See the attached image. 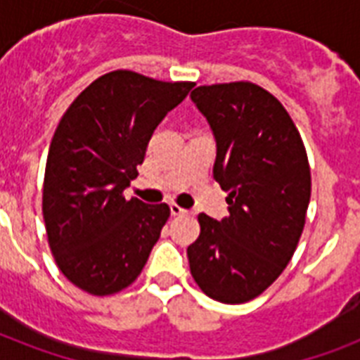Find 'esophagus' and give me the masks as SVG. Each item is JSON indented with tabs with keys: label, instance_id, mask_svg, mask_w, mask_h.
Listing matches in <instances>:
<instances>
[{
	"label": "esophagus",
	"instance_id": "esophagus-1",
	"mask_svg": "<svg viewBox=\"0 0 360 360\" xmlns=\"http://www.w3.org/2000/svg\"><path fill=\"white\" fill-rule=\"evenodd\" d=\"M169 213H172V217H179V214H185L186 211L183 207H179L177 203H169Z\"/></svg>",
	"mask_w": 360,
	"mask_h": 360
}]
</instances>
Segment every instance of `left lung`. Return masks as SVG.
I'll return each instance as SVG.
<instances>
[{
    "label": "left lung",
    "mask_w": 360,
    "mask_h": 360,
    "mask_svg": "<svg viewBox=\"0 0 360 360\" xmlns=\"http://www.w3.org/2000/svg\"><path fill=\"white\" fill-rule=\"evenodd\" d=\"M191 98L217 141L213 177L230 214H200L186 256L211 299L239 304L267 290L295 252L310 202L307 151L284 106L256 84L200 86Z\"/></svg>",
    "instance_id": "1"
}]
</instances>
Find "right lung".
Masks as SVG:
<instances>
[{
  "label": "right lung",
  "mask_w": 360,
  "mask_h": 360,
  "mask_svg": "<svg viewBox=\"0 0 360 360\" xmlns=\"http://www.w3.org/2000/svg\"><path fill=\"white\" fill-rule=\"evenodd\" d=\"M194 84L114 70L89 84L59 121L48 151L42 214L61 273L93 295L141 273L169 217L166 203L124 200L158 123Z\"/></svg>",
  "instance_id": "1"
}]
</instances>
